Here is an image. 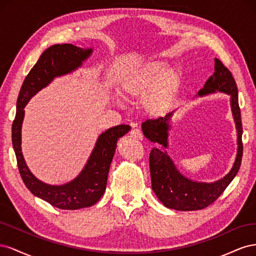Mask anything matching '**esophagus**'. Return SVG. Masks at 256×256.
Instances as JSON below:
<instances>
[{"mask_svg":"<svg viewBox=\"0 0 256 256\" xmlns=\"http://www.w3.org/2000/svg\"><path fill=\"white\" fill-rule=\"evenodd\" d=\"M130 136H132L134 138H136V140H143V134L138 129H132L130 131Z\"/></svg>","mask_w":256,"mask_h":256,"instance_id":"1","label":"esophagus"}]
</instances>
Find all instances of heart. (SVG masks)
Segmentation results:
<instances>
[{
    "mask_svg": "<svg viewBox=\"0 0 256 256\" xmlns=\"http://www.w3.org/2000/svg\"><path fill=\"white\" fill-rule=\"evenodd\" d=\"M180 84V69L168 67L164 60H154L124 72L118 90L122 98L129 102L141 99V106L147 115L161 116L172 106Z\"/></svg>",
    "mask_w": 256,
    "mask_h": 256,
    "instance_id": "1",
    "label": "heart"
}]
</instances>
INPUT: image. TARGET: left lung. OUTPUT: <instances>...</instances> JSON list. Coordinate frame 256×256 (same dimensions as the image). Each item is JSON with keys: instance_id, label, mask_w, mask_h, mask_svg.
I'll return each instance as SVG.
<instances>
[{"instance_id": "obj_1", "label": "left lung", "mask_w": 256, "mask_h": 256, "mask_svg": "<svg viewBox=\"0 0 256 256\" xmlns=\"http://www.w3.org/2000/svg\"><path fill=\"white\" fill-rule=\"evenodd\" d=\"M220 92L230 97V109L237 130V154L230 171L221 180L214 182H196L184 176L178 171L166 148L168 147L170 120L175 111L164 118L147 120L142 124V131L146 138L157 144L150 154V168L152 188L160 202L166 207L180 212L200 210L218 198L237 175L242 158V125L238 104V90L235 79L228 69L218 58H214V72L204 88L198 90V97ZM162 147L160 148V146Z\"/></svg>"}]
</instances>
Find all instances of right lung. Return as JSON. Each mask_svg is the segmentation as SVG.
I'll use <instances>...</instances> for the list:
<instances>
[{"instance_id": "1", "label": "right lung", "mask_w": 256, "mask_h": 256, "mask_svg": "<svg viewBox=\"0 0 256 256\" xmlns=\"http://www.w3.org/2000/svg\"><path fill=\"white\" fill-rule=\"evenodd\" d=\"M92 53L70 44H53L44 50L30 69L19 92L17 113L12 122V140L18 168L26 188L37 198L60 209L74 210L96 204L104 196L108 174L116 150L118 140L130 130L128 125H118L106 130L97 138L94 150L79 175L64 184H49L36 178L30 171L21 150V129L24 108L35 96L58 76L72 74L82 66Z\"/></svg>"}]
</instances>
